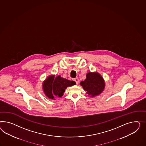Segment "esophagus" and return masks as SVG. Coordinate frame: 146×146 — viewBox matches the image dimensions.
Segmentation results:
<instances>
[{
  "label": "esophagus",
  "mask_w": 146,
  "mask_h": 146,
  "mask_svg": "<svg viewBox=\"0 0 146 146\" xmlns=\"http://www.w3.org/2000/svg\"><path fill=\"white\" fill-rule=\"evenodd\" d=\"M73 80L76 82V84H78L79 83V80L78 78H75V79H73Z\"/></svg>",
  "instance_id": "obj_1"
}]
</instances>
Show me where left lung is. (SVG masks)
<instances>
[{"label": "left lung", "instance_id": "1", "mask_svg": "<svg viewBox=\"0 0 146 146\" xmlns=\"http://www.w3.org/2000/svg\"><path fill=\"white\" fill-rule=\"evenodd\" d=\"M86 76V79L80 83L84 90L92 97L99 95L105 88L104 81L102 76L98 73L89 72Z\"/></svg>", "mask_w": 146, "mask_h": 146}]
</instances>
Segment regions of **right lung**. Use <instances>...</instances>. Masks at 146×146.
<instances>
[{"label":"right lung","instance_id":"obj_1","mask_svg":"<svg viewBox=\"0 0 146 146\" xmlns=\"http://www.w3.org/2000/svg\"><path fill=\"white\" fill-rule=\"evenodd\" d=\"M74 84V81L64 79L59 75L55 78L53 76H50L43 82V91L49 98L53 99L55 96L61 97L67 87Z\"/></svg>","mask_w":146,"mask_h":146}]
</instances>
